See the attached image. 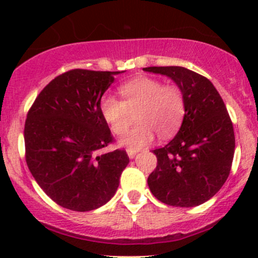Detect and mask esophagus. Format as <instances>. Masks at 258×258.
I'll return each mask as SVG.
<instances>
[{
    "label": "esophagus",
    "instance_id": "34e87169",
    "mask_svg": "<svg viewBox=\"0 0 258 258\" xmlns=\"http://www.w3.org/2000/svg\"><path fill=\"white\" fill-rule=\"evenodd\" d=\"M136 153H137V151H134V150H127V155H128V157L130 158H134L135 156H136Z\"/></svg>",
    "mask_w": 258,
    "mask_h": 258
}]
</instances>
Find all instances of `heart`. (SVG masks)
Returning a JSON list of instances; mask_svg holds the SVG:
<instances>
[{"label":"heart","instance_id":"heart-1","mask_svg":"<svg viewBox=\"0 0 258 258\" xmlns=\"http://www.w3.org/2000/svg\"><path fill=\"white\" fill-rule=\"evenodd\" d=\"M122 100L103 96L100 110L103 119L114 135H122L131 124L135 113L137 124L121 139V144L137 151L150 145L155 132L166 139L178 131L186 111L181 88L163 85L151 77H136L119 87Z\"/></svg>","mask_w":258,"mask_h":258}]
</instances>
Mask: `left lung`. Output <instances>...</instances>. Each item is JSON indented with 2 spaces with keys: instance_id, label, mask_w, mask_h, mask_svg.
I'll return each instance as SVG.
<instances>
[{
  "instance_id": "8db88e82",
  "label": "left lung",
  "mask_w": 258,
  "mask_h": 258,
  "mask_svg": "<svg viewBox=\"0 0 258 258\" xmlns=\"http://www.w3.org/2000/svg\"><path fill=\"white\" fill-rule=\"evenodd\" d=\"M181 88L186 102L181 128L156 148V170L147 183L153 196L176 207H195L215 196L230 175L235 134L223 100L210 80L178 66L146 67Z\"/></svg>"
}]
</instances>
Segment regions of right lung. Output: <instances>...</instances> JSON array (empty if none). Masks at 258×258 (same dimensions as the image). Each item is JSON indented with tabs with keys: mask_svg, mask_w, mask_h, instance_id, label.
<instances>
[{
	"mask_svg": "<svg viewBox=\"0 0 258 258\" xmlns=\"http://www.w3.org/2000/svg\"><path fill=\"white\" fill-rule=\"evenodd\" d=\"M118 74L64 72L41 91L27 113L28 170L49 199L64 209L86 212L107 204L130 162L124 150L98 153L113 142L100 102Z\"/></svg>",
	"mask_w": 258,
	"mask_h": 258,
	"instance_id": "1",
	"label": "right lung"
}]
</instances>
